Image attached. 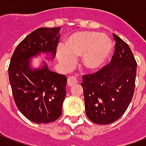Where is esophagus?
<instances>
[{
    "mask_svg": "<svg viewBox=\"0 0 146 146\" xmlns=\"http://www.w3.org/2000/svg\"><path fill=\"white\" fill-rule=\"evenodd\" d=\"M77 83H78V80H77V77L76 76H71L68 77L67 84L70 86V87L75 85Z\"/></svg>",
    "mask_w": 146,
    "mask_h": 146,
    "instance_id": "esophagus-1",
    "label": "esophagus"
}]
</instances>
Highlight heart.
I'll return each instance as SVG.
<instances>
[{"instance_id": "heart-1", "label": "heart", "mask_w": 146, "mask_h": 146, "mask_svg": "<svg viewBox=\"0 0 146 146\" xmlns=\"http://www.w3.org/2000/svg\"><path fill=\"white\" fill-rule=\"evenodd\" d=\"M113 50V44L102 33L84 31L73 33L57 51L58 60L66 64L73 62V57H82V65L88 70H97L106 62Z\"/></svg>"}]
</instances>
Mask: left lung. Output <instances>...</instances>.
Instances as JSON below:
<instances>
[{"instance_id":"left-lung-1","label":"left lung","mask_w":146,"mask_h":146,"mask_svg":"<svg viewBox=\"0 0 146 146\" xmlns=\"http://www.w3.org/2000/svg\"><path fill=\"white\" fill-rule=\"evenodd\" d=\"M115 51L110 64L83 76L86 115L98 124L119 119L131 102L135 87L137 62L128 44L113 33Z\"/></svg>"}]
</instances>
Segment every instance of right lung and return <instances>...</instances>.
<instances>
[{
    "label": "right lung",
    "mask_w": 146,
    "mask_h": 146,
    "mask_svg": "<svg viewBox=\"0 0 146 146\" xmlns=\"http://www.w3.org/2000/svg\"><path fill=\"white\" fill-rule=\"evenodd\" d=\"M61 27L39 28L18 44L11 56L8 76L18 109L27 119L36 123L55 121L62 114L66 94L67 78L54 73L47 64L32 69L30 58L41 52L55 57Z\"/></svg>",
    "instance_id": "add662e5"
}]
</instances>
